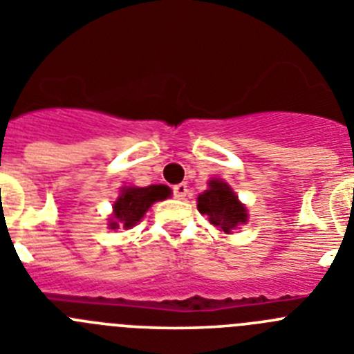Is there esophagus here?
I'll return each mask as SVG.
<instances>
[{
  "label": "esophagus",
  "instance_id": "34e87169",
  "mask_svg": "<svg viewBox=\"0 0 354 354\" xmlns=\"http://www.w3.org/2000/svg\"><path fill=\"white\" fill-rule=\"evenodd\" d=\"M171 193H174V196H175V198L183 200L184 196L187 195V184H184V183H180V184H175V186L171 187Z\"/></svg>",
  "mask_w": 354,
  "mask_h": 354
}]
</instances>
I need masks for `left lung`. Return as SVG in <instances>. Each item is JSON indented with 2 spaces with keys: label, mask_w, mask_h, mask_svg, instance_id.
Instances as JSON below:
<instances>
[{
  "label": "left lung",
  "mask_w": 354,
  "mask_h": 354,
  "mask_svg": "<svg viewBox=\"0 0 354 354\" xmlns=\"http://www.w3.org/2000/svg\"><path fill=\"white\" fill-rule=\"evenodd\" d=\"M198 211L209 216L214 227H220L223 232L230 234L241 223H246V209L239 204L236 193L223 180H211L209 189L198 195Z\"/></svg>",
  "instance_id": "obj_1"
}]
</instances>
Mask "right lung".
Returning a JSON list of instances; mask_svg holds the SVG:
<instances>
[{
  "mask_svg": "<svg viewBox=\"0 0 354 354\" xmlns=\"http://www.w3.org/2000/svg\"><path fill=\"white\" fill-rule=\"evenodd\" d=\"M170 196V189L162 184H154L149 187H126L120 193L118 200L113 205V220L109 221L111 228H129L134 227L143 218L147 209L158 202Z\"/></svg>",
  "mask_w": 354,
  "mask_h": 354,
  "instance_id": "1",
  "label": "right lung"
}]
</instances>
